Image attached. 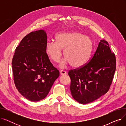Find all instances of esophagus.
Masks as SVG:
<instances>
[{
  "label": "esophagus",
  "instance_id": "esophagus-1",
  "mask_svg": "<svg viewBox=\"0 0 126 126\" xmlns=\"http://www.w3.org/2000/svg\"><path fill=\"white\" fill-rule=\"evenodd\" d=\"M60 74L61 75H65L67 74L65 70H61L60 71Z\"/></svg>",
  "mask_w": 126,
  "mask_h": 126
}]
</instances>
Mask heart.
Masks as SVG:
<instances>
[{
  "instance_id": "1",
  "label": "heart",
  "mask_w": 126,
  "mask_h": 126,
  "mask_svg": "<svg viewBox=\"0 0 126 126\" xmlns=\"http://www.w3.org/2000/svg\"><path fill=\"white\" fill-rule=\"evenodd\" d=\"M56 41H48L45 52L55 62H59L62 55L65 58L60 64L64 68L68 64L74 67H80L86 64L90 57L93 43L90 38L78 32H61L56 34Z\"/></svg>"
}]
</instances>
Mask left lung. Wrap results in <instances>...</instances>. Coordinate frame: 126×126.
I'll return each mask as SVG.
<instances>
[{"label":"left lung","mask_w":126,"mask_h":126,"mask_svg":"<svg viewBox=\"0 0 126 126\" xmlns=\"http://www.w3.org/2000/svg\"><path fill=\"white\" fill-rule=\"evenodd\" d=\"M116 69V58L108 43L101 40L89 62L70 70V90L72 97L82 104L94 102L107 93Z\"/></svg>","instance_id":"1"}]
</instances>
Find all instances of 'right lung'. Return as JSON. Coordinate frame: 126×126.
Here are the masks:
<instances>
[{"instance_id":"add662e5","label":"right lung","mask_w":126,"mask_h":126,"mask_svg":"<svg viewBox=\"0 0 126 126\" xmlns=\"http://www.w3.org/2000/svg\"><path fill=\"white\" fill-rule=\"evenodd\" d=\"M47 37L40 30L25 36L16 47L12 66L16 87L28 100L38 102L47 95L59 76L45 52Z\"/></svg>"}]
</instances>
